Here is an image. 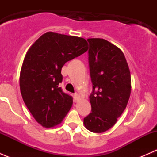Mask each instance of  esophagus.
Returning <instances> with one entry per match:
<instances>
[{"mask_svg":"<svg viewBox=\"0 0 157 157\" xmlns=\"http://www.w3.org/2000/svg\"><path fill=\"white\" fill-rule=\"evenodd\" d=\"M74 101H75V102H77V101L79 100V99H80V96H79V94L75 93L74 96Z\"/></svg>","mask_w":157,"mask_h":157,"instance_id":"34e87169","label":"esophagus"}]
</instances>
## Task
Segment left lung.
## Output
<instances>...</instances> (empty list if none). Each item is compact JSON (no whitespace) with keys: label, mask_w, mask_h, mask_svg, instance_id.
<instances>
[{"label":"left lung","mask_w":157,"mask_h":157,"mask_svg":"<svg viewBox=\"0 0 157 157\" xmlns=\"http://www.w3.org/2000/svg\"><path fill=\"white\" fill-rule=\"evenodd\" d=\"M89 64L93 83L92 112L85 128L102 133L115 125L125 109L131 90V73L122 51L103 39H88Z\"/></svg>","instance_id":"1"}]
</instances>
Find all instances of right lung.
<instances>
[{"instance_id": "obj_1", "label": "right lung", "mask_w": 157, "mask_h": 157, "mask_svg": "<svg viewBox=\"0 0 157 157\" xmlns=\"http://www.w3.org/2000/svg\"><path fill=\"white\" fill-rule=\"evenodd\" d=\"M88 50L83 38L48 32L27 51L22 64L20 87L33 118L42 127L58 125L73 105V98L59 87L61 68Z\"/></svg>"}]
</instances>
